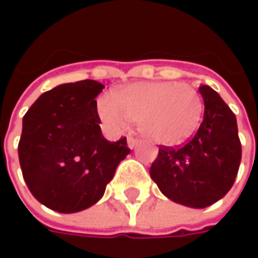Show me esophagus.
Returning <instances> with one entry per match:
<instances>
[{
  "label": "esophagus",
  "instance_id": "esophagus-1",
  "mask_svg": "<svg viewBox=\"0 0 258 258\" xmlns=\"http://www.w3.org/2000/svg\"><path fill=\"white\" fill-rule=\"evenodd\" d=\"M139 142H141V141H139V139H136V138H127V146H129L131 149L136 148Z\"/></svg>",
  "mask_w": 258,
  "mask_h": 258
}]
</instances>
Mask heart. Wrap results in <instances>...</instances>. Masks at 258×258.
I'll list each match as a JSON object with an SVG mask.
<instances>
[{"mask_svg": "<svg viewBox=\"0 0 258 258\" xmlns=\"http://www.w3.org/2000/svg\"><path fill=\"white\" fill-rule=\"evenodd\" d=\"M102 122L114 134L139 123L145 138L159 145L181 144L198 126L203 102L192 86L179 82H145L124 87L116 100L104 96L97 104Z\"/></svg>", "mask_w": 258, "mask_h": 258, "instance_id": "heart-1", "label": "heart"}]
</instances>
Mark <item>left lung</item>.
I'll use <instances>...</instances> for the list:
<instances>
[{
    "mask_svg": "<svg viewBox=\"0 0 258 258\" xmlns=\"http://www.w3.org/2000/svg\"><path fill=\"white\" fill-rule=\"evenodd\" d=\"M204 116L198 131L181 146H159L151 178L171 201L205 208L233 186L241 162L237 119L220 94L201 86Z\"/></svg>",
    "mask_w": 258,
    "mask_h": 258,
    "instance_id": "1",
    "label": "left lung"
}]
</instances>
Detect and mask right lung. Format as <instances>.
Returning a JSON list of instances; mask_svg holds the SVG:
<instances>
[{
    "instance_id": "add662e5",
    "label": "right lung",
    "mask_w": 258,
    "mask_h": 258,
    "mask_svg": "<svg viewBox=\"0 0 258 258\" xmlns=\"http://www.w3.org/2000/svg\"><path fill=\"white\" fill-rule=\"evenodd\" d=\"M104 86L82 80L43 93L23 117L18 158L35 200L57 213H79L103 197L120 161L126 138L104 139L96 96Z\"/></svg>"
}]
</instances>
